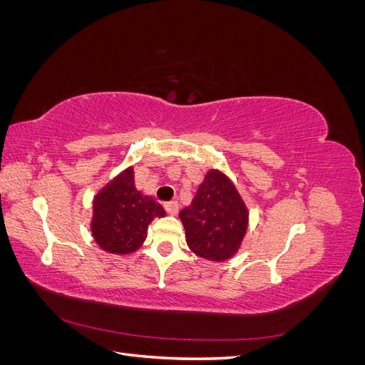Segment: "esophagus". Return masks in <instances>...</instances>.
<instances>
[{"instance_id":"esophagus-1","label":"esophagus","mask_w":365,"mask_h":365,"mask_svg":"<svg viewBox=\"0 0 365 365\" xmlns=\"http://www.w3.org/2000/svg\"><path fill=\"white\" fill-rule=\"evenodd\" d=\"M164 208H165V212H168V215L175 216V215H178L180 204L176 202V201H170V202H165V204H164Z\"/></svg>"}]
</instances>
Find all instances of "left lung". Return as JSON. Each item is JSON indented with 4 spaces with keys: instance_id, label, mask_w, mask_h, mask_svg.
<instances>
[{
    "instance_id": "1",
    "label": "left lung",
    "mask_w": 365,
    "mask_h": 365,
    "mask_svg": "<svg viewBox=\"0 0 365 365\" xmlns=\"http://www.w3.org/2000/svg\"><path fill=\"white\" fill-rule=\"evenodd\" d=\"M185 242L197 257L224 262L235 257L245 239L250 210L235 181L210 169L190 205L180 212Z\"/></svg>"
}]
</instances>
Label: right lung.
Returning <instances> with one entry per match:
<instances>
[{
  "instance_id": "right-lung-1",
  "label": "right lung",
  "mask_w": 365,
  "mask_h": 365,
  "mask_svg": "<svg viewBox=\"0 0 365 365\" xmlns=\"http://www.w3.org/2000/svg\"><path fill=\"white\" fill-rule=\"evenodd\" d=\"M164 216L152 196L137 190L134 165H129L94 195L90 231L103 251L128 256L145 244L152 220Z\"/></svg>"
}]
</instances>
